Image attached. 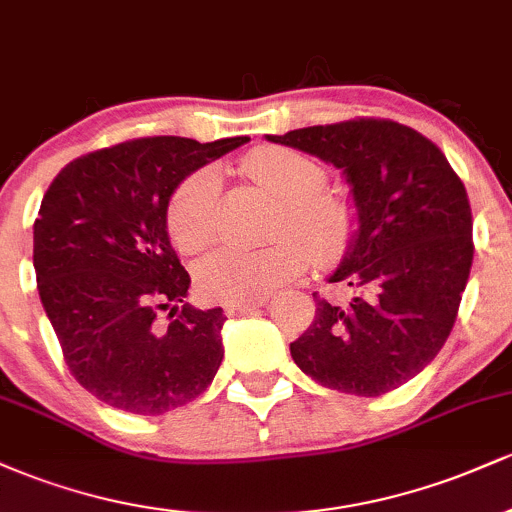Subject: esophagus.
<instances>
[{
  "instance_id": "1",
  "label": "esophagus",
  "mask_w": 512,
  "mask_h": 512,
  "mask_svg": "<svg viewBox=\"0 0 512 512\" xmlns=\"http://www.w3.org/2000/svg\"><path fill=\"white\" fill-rule=\"evenodd\" d=\"M269 303V298H260V301H252V303H226L223 305V313L226 315H250L255 310L264 308Z\"/></svg>"
}]
</instances>
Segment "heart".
Here are the masks:
<instances>
[{"instance_id": "obj_1", "label": "heart", "mask_w": 512, "mask_h": 512, "mask_svg": "<svg viewBox=\"0 0 512 512\" xmlns=\"http://www.w3.org/2000/svg\"><path fill=\"white\" fill-rule=\"evenodd\" d=\"M240 175L281 204L274 245L262 250L221 248L197 267V291L216 303H252L303 274L310 251L330 262L349 248L356 207L325 190L322 166L289 149H260L240 163ZM221 219V180L214 170L192 173L168 202V236L182 255H199L216 243Z\"/></svg>"}]
</instances>
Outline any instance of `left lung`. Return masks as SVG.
I'll use <instances>...</instances> for the list:
<instances>
[{
  "label": "left lung",
  "mask_w": 512,
  "mask_h": 512,
  "mask_svg": "<svg viewBox=\"0 0 512 512\" xmlns=\"http://www.w3.org/2000/svg\"><path fill=\"white\" fill-rule=\"evenodd\" d=\"M342 168L358 231L332 284L354 298L313 293L315 320L291 356L315 383L380 397L419 375L450 337L472 269V209L460 175L431 139L375 117L272 137Z\"/></svg>",
  "instance_id": "left-lung-1"
}]
</instances>
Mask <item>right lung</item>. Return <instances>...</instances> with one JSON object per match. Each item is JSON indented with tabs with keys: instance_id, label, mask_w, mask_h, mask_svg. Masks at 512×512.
Here are the masks:
<instances>
[{
	"instance_id": "right-lung-1",
	"label": "right lung",
	"mask_w": 512,
	"mask_h": 512,
	"mask_svg": "<svg viewBox=\"0 0 512 512\" xmlns=\"http://www.w3.org/2000/svg\"><path fill=\"white\" fill-rule=\"evenodd\" d=\"M248 137L199 144L142 137L67 163L33 223L40 301L69 373L129 414L158 416L202 395L221 366V308L185 301V272L166 231L187 175ZM170 309L169 322L158 321Z\"/></svg>"
}]
</instances>
